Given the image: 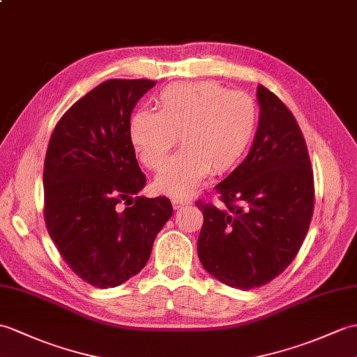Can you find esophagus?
Wrapping results in <instances>:
<instances>
[{
    "label": "esophagus",
    "instance_id": "1",
    "mask_svg": "<svg viewBox=\"0 0 357 357\" xmlns=\"http://www.w3.org/2000/svg\"><path fill=\"white\" fill-rule=\"evenodd\" d=\"M188 204H190V201H187V199L172 197V205H173V208H175V210H179V208H182V206H185Z\"/></svg>",
    "mask_w": 357,
    "mask_h": 357
}]
</instances>
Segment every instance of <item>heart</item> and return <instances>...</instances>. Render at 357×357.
<instances>
[{"mask_svg":"<svg viewBox=\"0 0 357 357\" xmlns=\"http://www.w3.org/2000/svg\"><path fill=\"white\" fill-rule=\"evenodd\" d=\"M155 103L156 112L138 109L132 115L129 138L139 161L158 170L179 137L184 149L153 184L160 193L176 197L188 196L211 172L233 170L250 147L259 120L250 96L211 80L172 84Z\"/></svg>","mask_w":357,"mask_h":357,"instance_id":"1","label":"heart"}]
</instances>
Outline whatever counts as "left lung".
<instances>
[{
  "instance_id": "left-lung-1",
  "label": "left lung",
  "mask_w": 357,
  "mask_h": 357,
  "mask_svg": "<svg viewBox=\"0 0 357 357\" xmlns=\"http://www.w3.org/2000/svg\"><path fill=\"white\" fill-rule=\"evenodd\" d=\"M260 119L245 161L216 185L223 202L197 201L204 225L197 255L204 269L231 287L268 284L300 251L313 214V172L292 112L257 86Z\"/></svg>"
}]
</instances>
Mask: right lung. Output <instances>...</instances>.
<instances>
[{
  "label": "right lung",
  "instance_id": "1",
  "mask_svg": "<svg viewBox=\"0 0 357 357\" xmlns=\"http://www.w3.org/2000/svg\"><path fill=\"white\" fill-rule=\"evenodd\" d=\"M156 82L111 79L57 121L44 162V218L70 269L98 289L146 266L156 234L172 218L167 197L132 196L146 185L129 138L137 102ZM129 207L121 208V204Z\"/></svg>",
  "mask_w": 357,
  "mask_h": 357
}]
</instances>
